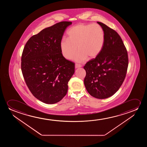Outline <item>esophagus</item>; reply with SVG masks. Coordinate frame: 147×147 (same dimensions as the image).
<instances>
[{
	"mask_svg": "<svg viewBox=\"0 0 147 147\" xmlns=\"http://www.w3.org/2000/svg\"><path fill=\"white\" fill-rule=\"evenodd\" d=\"M82 67L81 65L78 64V63L75 64V68H80V67Z\"/></svg>",
	"mask_w": 147,
	"mask_h": 147,
	"instance_id": "esophagus-1",
	"label": "esophagus"
}]
</instances>
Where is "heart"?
Returning a JSON list of instances; mask_svg holds the SVG:
<instances>
[{
    "label": "heart",
    "mask_w": 147,
    "mask_h": 147,
    "mask_svg": "<svg viewBox=\"0 0 147 147\" xmlns=\"http://www.w3.org/2000/svg\"><path fill=\"white\" fill-rule=\"evenodd\" d=\"M67 35V38L61 41L60 49L63 56L68 60L74 56L77 49L78 52L75 60L77 62H82L87 57L94 58L100 54L105 44V31L96 24H77L69 30Z\"/></svg>",
    "instance_id": "b5f03b06"
}]
</instances>
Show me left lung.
<instances>
[{"label": "left lung", "mask_w": 147, "mask_h": 147, "mask_svg": "<svg viewBox=\"0 0 147 147\" xmlns=\"http://www.w3.org/2000/svg\"><path fill=\"white\" fill-rule=\"evenodd\" d=\"M105 44L100 54L86 63L84 80L88 92L95 98H107L121 87L127 74L129 59L127 49L118 33L102 22Z\"/></svg>", "instance_id": "obj_1"}]
</instances>
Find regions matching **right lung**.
Returning <instances> with one entry per match:
<instances>
[{"instance_id": "1", "label": "right lung", "mask_w": 147, "mask_h": 147, "mask_svg": "<svg viewBox=\"0 0 147 147\" xmlns=\"http://www.w3.org/2000/svg\"><path fill=\"white\" fill-rule=\"evenodd\" d=\"M70 22H61L30 37L22 55L21 69L26 85L36 98L47 104L61 100L74 73V63L63 57L60 42Z\"/></svg>"}]
</instances>
